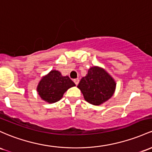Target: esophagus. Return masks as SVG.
<instances>
[{
    "instance_id": "esophagus-1",
    "label": "esophagus",
    "mask_w": 152,
    "mask_h": 152,
    "mask_svg": "<svg viewBox=\"0 0 152 152\" xmlns=\"http://www.w3.org/2000/svg\"><path fill=\"white\" fill-rule=\"evenodd\" d=\"M73 82L76 84V85H78V84L79 83V79H73Z\"/></svg>"
}]
</instances>
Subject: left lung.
<instances>
[{"mask_svg":"<svg viewBox=\"0 0 152 152\" xmlns=\"http://www.w3.org/2000/svg\"><path fill=\"white\" fill-rule=\"evenodd\" d=\"M77 87L84 99L94 105H100L114 94L116 89L115 79L104 68L93 66L80 81Z\"/></svg>","mask_w":152,"mask_h":152,"instance_id":"obj_1","label":"left lung"}]
</instances>
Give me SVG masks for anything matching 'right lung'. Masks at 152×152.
Wrapping results in <instances>:
<instances>
[{
    "label": "right lung",
    "mask_w": 152,
    "mask_h": 152,
    "mask_svg": "<svg viewBox=\"0 0 152 152\" xmlns=\"http://www.w3.org/2000/svg\"><path fill=\"white\" fill-rule=\"evenodd\" d=\"M76 86L68 76H63L60 71L52 70L42 77L37 86L38 94L42 100L55 103L63 97L68 89Z\"/></svg>",
    "instance_id": "obj_1"
}]
</instances>
